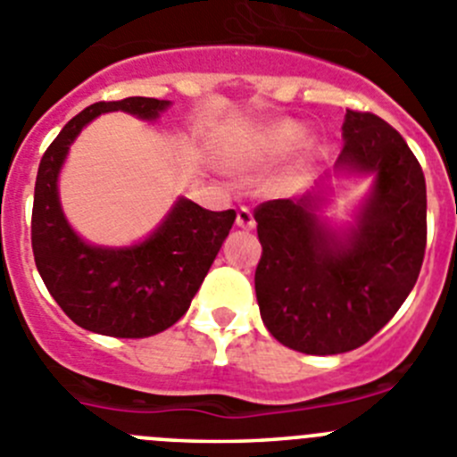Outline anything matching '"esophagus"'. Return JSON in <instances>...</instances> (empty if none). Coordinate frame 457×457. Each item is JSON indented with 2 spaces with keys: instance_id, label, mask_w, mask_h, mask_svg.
<instances>
[{
  "instance_id": "obj_1",
  "label": "esophagus",
  "mask_w": 457,
  "mask_h": 457,
  "mask_svg": "<svg viewBox=\"0 0 457 457\" xmlns=\"http://www.w3.org/2000/svg\"><path fill=\"white\" fill-rule=\"evenodd\" d=\"M237 225L244 229H253L254 228V216L248 207H241L237 212Z\"/></svg>"
}]
</instances>
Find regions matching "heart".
<instances>
[{"mask_svg":"<svg viewBox=\"0 0 457 457\" xmlns=\"http://www.w3.org/2000/svg\"><path fill=\"white\" fill-rule=\"evenodd\" d=\"M303 141V129L295 122H279L270 127L264 134H259L253 145L254 159H273L282 157L287 152L294 150Z\"/></svg>","mask_w":457,"mask_h":457,"instance_id":"heart-1","label":"heart"}]
</instances>
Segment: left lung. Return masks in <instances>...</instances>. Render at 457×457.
<instances>
[{
  "instance_id": "1",
  "label": "left lung",
  "mask_w": 457,
  "mask_h": 457,
  "mask_svg": "<svg viewBox=\"0 0 457 457\" xmlns=\"http://www.w3.org/2000/svg\"><path fill=\"white\" fill-rule=\"evenodd\" d=\"M341 129L337 168L376 175L355 228L320 223L314 195L254 209L259 314L279 344L307 355L367 344L410 295L426 253V179L408 143L369 111L348 109Z\"/></svg>"
}]
</instances>
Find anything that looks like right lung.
<instances>
[{
    "instance_id": "obj_1",
    "label": "right lung",
    "mask_w": 457,
    "mask_h": 457,
    "mask_svg": "<svg viewBox=\"0 0 457 457\" xmlns=\"http://www.w3.org/2000/svg\"><path fill=\"white\" fill-rule=\"evenodd\" d=\"M168 104L154 97L96 102L61 129L40 159L31 213L36 269L61 310L84 330L143 339L175 326L187 314L237 219L234 209L209 212L179 198L143 244L116 250L88 245L68 225L56 179L70 143L106 111L154 120Z\"/></svg>"
}]
</instances>
